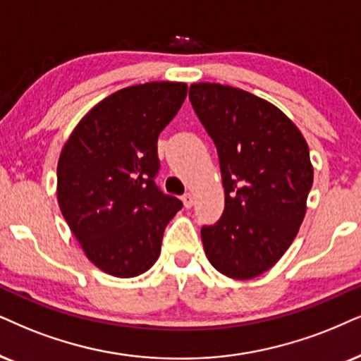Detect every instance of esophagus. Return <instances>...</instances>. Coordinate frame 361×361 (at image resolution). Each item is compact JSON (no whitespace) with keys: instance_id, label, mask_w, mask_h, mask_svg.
I'll list each match as a JSON object with an SVG mask.
<instances>
[{"instance_id":"1","label":"esophagus","mask_w":361,"mask_h":361,"mask_svg":"<svg viewBox=\"0 0 361 361\" xmlns=\"http://www.w3.org/2000/svg\"><path fill=\"white\" fill-rule=\"evenodd\" d=\"M181 200H183L185 208L193 207V195H191V193H185L183 196H181Z\"/></svg>"}]
</instances>
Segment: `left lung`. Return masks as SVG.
Here are the masks:
<instances>
[{
  "label": "left lung",
  "instance_id": "1",
  "mask_svg": "<svg viewBox=\"0 0 361 361\" xmlns=\"http://www.w3.org/2000/svg\"><path fill=\"white\" fill-rule=\"evenodd\" d=\"M190 102L220 159L225 212L202 228L209 263L225 276L252 280L293 243L313 185L310 149L275 104L233 86L193 83Z\"/></svg>",
  "mask_w": 361,
  "mask_h": 361
}]
</instances>
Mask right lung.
I'll return each instance as SVG.
<instances>
[{"label": "right lung", "mask_w": 361, "mask_h": 361, "mask_svg": "<svg viewBox=\"0 0 361 361\" xmlns=\"http://www.w3.org/2000/svg\"><path fill=\"white\" fill-rule=\"evenodd\" d=\"M188 86L135 85L109 94L73 130L58 159V204L88 259L118 278L138 276L161 252L183 203L154 185L158 136Z\"/></svg>", "instance_id": "obj_1"}]
</instances>
